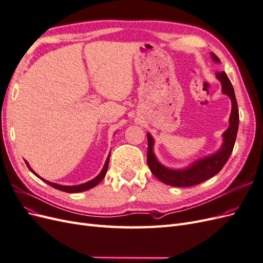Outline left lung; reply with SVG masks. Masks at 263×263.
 <instances>
[{
  "instance_id": "obj_1",
  "label": "left lung",
  "mask_w": 263,
  "mask_h": 263,
  "mask_svg": "<svg viewBox=\"0 0 263 263\" xmlns=\"http://www.w3.org/2000/svg\"><path fill=\"white\" fill-rule=\"evenodd\" d=\"M211 57L214 62L219 63V59L211 52ZM217 80L221 84L222 94L227 95L232 102V112L229 116L228 128L222 133V144L216 153L197 159L194 162L189 164L182 169H172L163 165L158 160L154 153L155 139L149 133H147L148 138V151H147V162L150 171L154 176L160 180L164 184L177 187L193 186L196 184L213 178L222 169L228 159L233 153L235 141L237 137L238 125H239V112H238L237 100L235 97V91L232 82L225 72L216 73Z\"/></svg>"
}]
</instances>
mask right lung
Segmentation results:
<instances>
[{
  "label": "right lung",
  "instance_id": "obj_1",
  "mask_svg": "<svg viewBox=\"0 0 263 263\" xmlns=\"http://www.w3.org/2000/svg\"><path fill=\"white\" fill-rule=\"evenodd\" d=\"M109 156H110V153H109L108 156H107V159H106V161H105V163H104V166H103L102 171L98 174L97 177H95V178L92 179V180H90V181L85 182V183H82V184H78V185H61V184H57V183L47 181V180L43 179L42 177H39L38 174H37L33 169L30 168L29 163H28L26 160H25V163H26V165L29 168V170H30L31 172H33L36 177H38L42 181L46 182L47 184H49L50 186H52V187H54V189H57V190H59V191H63V192H67V193H79V192H83V191H86V190H90V189L94 187L95 185H98L99 183H100L103 179H104L105 174H106V171H107V168H108Z\"/></svg>",
  "mask_w": 263,
  "mask_h": 263
}]
</instances>
